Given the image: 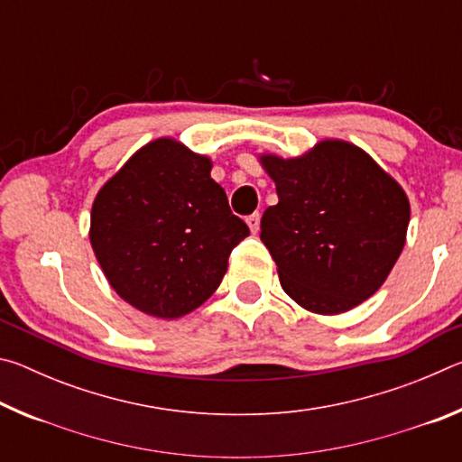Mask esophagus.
<instances>
[{"label":"esophagus","mask_w":462,"mask_h":462,"mask_svg":"<svg viewBox=\"0 0 462 462\" xmlns=\"http://www.w3.org/2000/svg\"><path fill=\"white\" fill-rule=\"evenodd\" d=\"M246 224H248V228H250V232H253V234L259 232V226H261V214H259V212L250 214V216L246 217Z\"/></svg>","instance_id":"obj_1"}]
</instances>
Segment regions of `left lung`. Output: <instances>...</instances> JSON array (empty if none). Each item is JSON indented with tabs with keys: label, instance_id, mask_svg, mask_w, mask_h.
<instances>
[{
	"label": "left lung",
	"instance_id": "left-lung-1",
	"mask_svg": "<svg viewBox=\"0 0 462 462\" xmlns=\"http://www.w3.org/2000/svg\"><path fill=\"white\" fill-rule=\"evenodd\" d=\"M259 162L279 198L261 217V240L283 291L319 316L344 314L377 293L408 234L403 187L340 138L291 159L261 152Z\"/></svg>",
	"mask_w": 462,
	"mask_h": 462
}]
</instances>
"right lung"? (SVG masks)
Masks as SVG:
<instances>
[{"instance_id":"1","label":"right lung","mask_w":462,"mask_h":462,"mask_svg":"<svg viewBox=\"0 0 462 462\" xmlns=\"http://www.w3.org/2000/svg\"><path fill=\"white\" fill-rule=\"evenodd\" d=\"M212 159L154 138L101 185L89 242L107 283L146 316L177 319L220 287L250 230L212 179Z\"/></svg>"}]
</instances>
